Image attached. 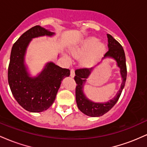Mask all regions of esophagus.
<instances>
[{
  "mask_svg": "<svg viewBox=\"0 0 147 147\" xmlns=\"http://www.w3.org/2000/svg\"><path fill=\"white\" fill-rule=\"evenodd\" d=\"M75 75V70L74 69H71L70 70V77H74Z\"/></svg>",
  "mask_w": 147,
  "mask_h": 147,
  "instance_id": "obj_1",
  "label": "esophagus"
}]
</instances>
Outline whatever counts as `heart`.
<instances>
[{
  "mask_svg": "<svg viewBox=\"0 0 147 147\" xmlns=\"http://www.w3.org/2000/svg\"><path fill=\"white\" fill-rule=\"evenodd\" d=\"M106 51V46L102 42L94 36H88L80 43L70 48L72 55L75 58L82 59V63L86 66H91L97 63L104 56Z\"/></svg>",
  "mask_w": 147,
  "mask_h": 147,
  "instance_id": "heart-1",
  "label": "heart"
}]
</instances>
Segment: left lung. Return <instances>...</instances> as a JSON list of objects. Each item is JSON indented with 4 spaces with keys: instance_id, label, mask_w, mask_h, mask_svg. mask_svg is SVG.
<instances>
[{
    "instance_id": "1",
    "label": "left lung",
    "mask_w": 147,
    "mask_h": 147,
    "mask_svg": "<svg viewBox=\"0 0 147 147\" xmlns=\"http://www.w3.org/2000/svg\"><path fill=\"white\" fill-rule=\"evenodd\" d=\"M107 37L109 51L105 54L103 59L111 58L115 61L117 67L120 69L122 82L121 84L120 89L118 90L113 98L106 102H95L88 98L84 92V87L86 82V79L90 76L93 68H82L75 70V80L77 84L75 95L77 106L83 113L90 117H99L110 111L117 103L125 85L127 71L124 49L120 43L116 41L111 35L107 34Z\"/></svg>"
}]
</instances>
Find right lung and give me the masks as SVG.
<instances>
[{
  "label": "right lung",
  "instance_id": "right-lung-1",
  "mask_svg": "<svg viewBox=\"0 0 147 147\" xmlns=\"http://www.w3.org/2000/svg\"><path fill=\"white\" fill-rule=\"evenodd\" d=\"M55 34L49 30L36 25L23 33L11 48L8 83L15 99L30 112L39 113L50 108L55 102L62 80L70 74L69 69L48 62L38 75L31 77L25 64L27 48L32 38Z\"/></svg>",
  "mask_w": 147,
  "mask_h": 147
}]
</instances>
